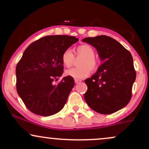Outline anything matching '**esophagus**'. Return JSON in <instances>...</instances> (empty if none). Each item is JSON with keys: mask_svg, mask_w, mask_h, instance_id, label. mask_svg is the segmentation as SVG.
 Here are the masks:
<instances>
[{"mask_svg": "<svg viewBox=\"0 0 149 149\" xmlns=\"http://www.w3.org/2000/svg\"><path fill=\"white\" fill-rule=\"evenodd\" d=\"M80 82H81V80H80L75 79V83H76V84H78V83H80Z\"/></svg>", "mask_w": 149, "mask_h": 149, "instance_id": "1", "label": "esophagus"}]
</instances>
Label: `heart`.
I'll return each mask as SVG.
<instances>
[{"label": "heart", "mask_w": 149, "mask_h": 149, "mask_svg": "<svg viewBox=\"0 0 149 149\" xmlns=\"http://www.w3.org/2000/svg\"><path fill=\"white\" fill-rule=\"evenodd\" d=\"M75 54L77 57H83L78 64L80 67L66 70L65 71L66 76L75 79H83L90 75L91 70L95 71L98 68V59L95 57V51L91 45L83 44L78 46L75 49ZM74 59V54L69 49H66L61 55V62L66 68L72 66Z\"/></svg>", "instance_id": "b5f03b06"}]
</instances>
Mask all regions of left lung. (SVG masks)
Wrapping results in <instances>:
<instances>
[{"instance_id": "8db88e82", "label": "left lung", "mask_w": 149, "mask_h": 149, "mask_svg": "<svg viewBox=\"0 0 149 149\" xmlns=\"http://www.w3.org/2000/svg\"><path fill=\"white\" fill-rule=\"evenodd\" d=\"M97 49L104 62L97 72L85 80L84 98L92 110L111 114L125 107L132 97L136 71L130 52L115 39L99 36L83 40Z\"/></svg>"}]
</instances>
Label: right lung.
Segmentation results:
<instances>
[{
	"mask_svg": "<svg viewBox=\"0 0 149 149\" xmlns=\"http://www.w3.org/2000/svg\"><path fill=\"white\" fill-rule=\"evenodd\" d=\"M78 38L70 36H47L32 42L16 66L17 91L29 110L49 116L64 107L74 80L64 77L61 55Z\"/></svg>",
	"mask_w": 149,
	"mask_h": 149,
	"instance_id": "add662e5",
	"label": "right lung"
}]
</instances>
